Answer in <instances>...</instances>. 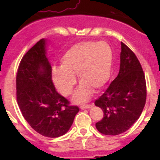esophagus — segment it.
Returning <instances> with one entry per match:
<instances>
[{
  "label": "esophagus",
  "mask_w": 160,
  "mask_h": 160,
  "mask_svg": "<svg viewBox=\"0 0 160 160\" xmlns=\"http://www.w3.org/2000/svg\"><path fill=\"white\" fill-rule=\"evenodd\" d=\"M92 107L91 105H80V109H90Z\"/></svg>",
  "instance_id": "obj_1"
}]
</instances>
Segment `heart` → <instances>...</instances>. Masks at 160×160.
<instances>
[{
  "mask_svg": "<svg viewBox=\"0 0 160 160\" xmlns=\"http://www.w3.org/2000/svg\"><path fill=\"white\" fill-rule=\"evenodd\" d=\"M113 60V51L106 41H81L63 54L60 66L52 68V81L61 95L69 96L76 84L75 75H78L81 84L73 100L83 102L90 97L92 89L101 90L109 81Z\"/></svg>",
  "mask_w": 160,
  "mask_h": 160,
  "instance_id": "heart-1",
  "label": "heart"
}]
</instances>
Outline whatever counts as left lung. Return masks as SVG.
<instances>
[{"instance_id":"1","label":"left lung","mask_w":160,"mask_h":160,"mask_svg":"<svg viewBox=\"0 0 160 160\" xmlns=\"http://www.w3.org/2000/svg\"><path fill=\"white\" fill-rule=\"evenodd\" d=\"M146 101V82L136 55L121 42L119 74L95 105L104 117L95 124L98 131L117 135L130 128L139 119Z\"/></svg>"}]
</instances>
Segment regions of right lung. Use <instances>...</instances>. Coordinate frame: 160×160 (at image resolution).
<instances>
[{"instance_id":"obj_1","label":"right lung","mask_w":160,"mask_h":160,"mask_svg":"<svg viewBox=\"0 0 160 160\" xmlns=\"http://www.w3.org/2000/svg\"><path fill=\"white\" fill-rule=\"evenodd\" d=\"M46 45V40L41 39L21 59L16 75V99L32 129L43 136L56 138L67 133L80 109L69 105L55 90Z\"/></svg>"}]
</instances>
